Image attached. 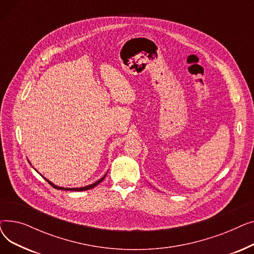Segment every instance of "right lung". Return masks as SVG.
Wrapping results in <instances>:
<instances>
[{"instance_id":"right-lung-1","label":"right lung","mask_w":254,"mask_h":254,"mask_svg":"<svg viewBox=\"0 0 254 254\" xmlns=\"http://www.w3.org/2000/svg\"><path fill=\"white\" fill-rule=\"evenodd\" d=\"M107 175V174H106ZM106 175H104V177H102L100 180H98L97 182H95V183H92V184H90V185H87V186H84V188H79V189H65V188H60V186H57V185H55L53 183H51L49 180H47L46 179V181L52 186V188H55L56 190H75V191H83V190H91V189H93V188H96V186L100 183V182H102L103 180H104V178L106 177Z\"/></svg>"}]
</instances>
